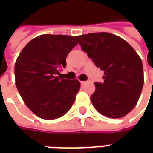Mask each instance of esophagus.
<instances>
[{"label": "esophagus", "instance_id": "obj_1", "mask_svg": "<svg viewBox=\"0 0 153 153\" xmlns=\"http://www.w3.org/2000/svg\"><path fill=\"white\" fill-rule=\"evenodd\" d=\"M80 83H81V85H84V84L88 83V81H81Z\"/></svg>", "mask_w": 153, "mask_h": 153}]
</instances>
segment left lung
I'll list each match as a JSON object with an SVG mask.
<instances>
[{
  "label": "left lung",
  "mask_w": 153,
  "mask_h": 153,
  "mask_svg": "<svg viewBox=\"0 0 153 153\" xmlns=\"http://www.w3.org/2000/svg\"><path fill=\"white\" fill-rule=\"evenodd\" d=\"M83 51L97 67L104 71L102 83L91 102L96 110L109 118H121L138 102L144 78L141 58L123 38L109 33H93L77 36Z\"/></svg>",
  "instance_id": "1"
}]
</instances>
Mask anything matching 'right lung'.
Instances as JSON below:
<instances>
[{
	"label": "right lung",
	"instance_id": "right-lung-1",
	"mask_svg": "<svg viewBox=\"0 0 153 153\" xmlns=\"http://www.w3.org/2000/svg\"><path fill=\"white\" fill-rule=\"evenodd\" d=\"M77 44L76 37L42 34L32 39L19 55L15 84L25 105L39 118H60L73 106L79 81L56 74L65 67L67 56Z\"/></svg>",
	"mask_w": 153,
	"mask_h": 153
}]
</instances>
